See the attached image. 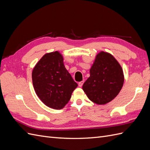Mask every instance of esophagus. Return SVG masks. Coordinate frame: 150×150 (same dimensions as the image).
<instances>
[{
	"label": "esophagus",
	"mask_w": 150,
	"mask_h": 150,
	"mask_svg": "<svg viewBox=\"0 0 150 150\" xmlns=\"http://www.w3.org/2000/svg\"><path fill=\"white\" fill-rule=\"evenodd\" d=\"M83 83H84V81H81V82H79V83H78V86H79V87H82L83 85Z\"/></svg>",
	"instance_id": "34e87169"
}]
</instances>
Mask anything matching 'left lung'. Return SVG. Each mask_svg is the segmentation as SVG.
Here are the masks:
<instances>
[{
  "instance_id": "8db88e82",
  "label": "left lung",
  "mask_w": 150,
  "mask_h": 150,
  "mask_svg": "<svg viewBox=\"0 0 150 150\" xmlns=\"http://www.w3.org/2000/svg\"><path fill=\"white\" fill-rule=\"evenodd\" d=\"M124 74L120 63L110 53L99 52L90 69V76L83 89L91 101L105 104L119 94L124 83Z\"/></svg>"
}]
</instances>
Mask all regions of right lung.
<instances>
[{
  "instance_id": "add662e5",
  "label": "right lung",
  "mask_w": 150,
  "mask_h": 150,
  "mask_svg": "<svg viewBox=\"0 0 150 150\" xmlns=\"http://www.w3.org/2000/svg\"><path fill=\"white\" fill-rule=\"evenodd\" d=\"M32 79L35 92L47 106L61 110L69 102L78 84L64 65L59 51L46 53L34 66Z\"/></svg>"
}]
</instances>
